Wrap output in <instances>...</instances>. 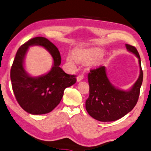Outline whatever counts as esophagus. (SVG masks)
I'll return each instance as SVG.
<instances>
[{
  "label": "esophagus",
  "mask_w": 151,
  "mask_h": 151,
  "mask_svg": "<svg viewBox=\"0 0 151 151\" xmlns=\"http://www.w3.org/2000/svg\"><path fill=\"white\" fill-rule=\"evenodd\" d=\"M83 78H84V76L83 75H81V76H78L77 77V82H80L83 79Z\"/></svg>",
  "instance_id": "esophagus-1"
}]
</instances>
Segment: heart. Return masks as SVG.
Here are the masks:
<instances>
[{
  "label": "heart",
  "instance_id": "obj_1",
  "mask_svg": "<svg viewBox=\"0 0 151 151\" xmlns=\"http://www.w3.org/2000/svg\"><path fill=\"white\" fill-rule=\"evenodd\" d=\"M101 55V52L99 50H76L72 55L67 57V62L70 68H75L76 61L86 62L87 61L94 60Z\"/></svg>",
  "mask_w": 151,
  "mask_h": 151
}]
</instances>
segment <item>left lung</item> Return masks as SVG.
I'll use <instances>...</instances> for the list:
<instances>
[{
	"label": "left lung",
	"mask_w": 151,
	"mask_h": 151,
	"mask_svg": "<svg viewBox=\"0 0 151 151\" xmlns=\"http://www.w3.org/2000/svg\"><path fill=\"white\" fill-rule=\"evenodd\" d=\"M126 47L138 57L140 66L139 78L129 90H119L112 85L106 76L105 66L91 69L88 73L90 95L85 101V108L90 116L101 122H111L122 118L138 101L143 82L140 56L134 46L126 44Z\"/></svg>",
	"instance_id": "8db88e82"
}]
</instances>
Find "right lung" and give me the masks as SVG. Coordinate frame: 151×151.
Wrapping results in <instances>:
<instances>
[{
    "label": "right lung",
    "mask_w": 151,
    "mask_h": 151,
    "mask_svg": "<svg viewBox=\"0 0 151 151\" xmlns=\"http://www.w3.org/2000/svg\"><path fill=\"white\" fill-rule=\"evenodd\" d=\"M42 46L54 59L53 66L47 74L31 77L23 68V60L28 47ZM61 56L59 50L47 38L36 37L19 48L10 70V78L14 96L19 106L33 115L51 112L60 103L66 87L75 84V75L67 74L59 67Z\"/></svg>",
    "instance_id": "right-lung-1"
}]
</instances>
